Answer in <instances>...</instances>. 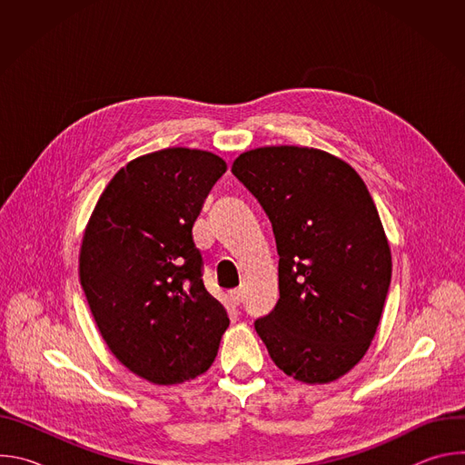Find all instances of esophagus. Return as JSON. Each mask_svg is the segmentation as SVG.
Instances as JSON below:
<instances>
[{
	"label": "esophagus",
	"mask_w": 465,
	"mask_h": 465,
	"mask_svg": "<svg viewBox=\"0 0 465 465\" xmlns=\"http://www.w3.org/2000/svg\"><path fill=\"white\" fill-rule=\"evenodd\" d=\"M230 300L233 305H241L244 302V291L242 289H237V291H232L230 292Z\"/></svg>",
	"instance_id": "obj_1"
}]
</instances>
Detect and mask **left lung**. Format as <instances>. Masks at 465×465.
<instances>
[{
    "label": "left lung",
    "mask_w": 465,
    "mask_h": 465,
    "mask_svg": "<svg viewBox=\"0 0 465 465\" xmlns=\"http://www.w3.org/2000/svg\"><path fill=\"white\" fill-rule=\"evenodd\" d=\"M232 173L267 213L280 300L253 322L280 370L309 384L348 373L366 353L391 278L390 246L362 178L309 147H262Z\"/></svg>",
    "instance_id": "1"
}]
</instances>
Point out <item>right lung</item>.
<instances>
[{
    "label": "right lung",
    "mask_w": 465,
    "mask_h": 465,
    "mask_svg": "<svg viewBox=\"0 0 465 465\" xmlns=\"http://www.w3.org/2000/svg\"><path fill=\"white\" fill-rule=\"evenodd\" d=\"M226 162L196 149L132 160L103 191L79 271L110 351L136 375L174 384L204 373L230 325L206 291L193 224Z\"/></svg>",
    "instance_id": "obj_1"
}]
</instances>
